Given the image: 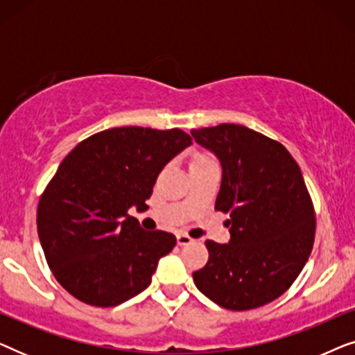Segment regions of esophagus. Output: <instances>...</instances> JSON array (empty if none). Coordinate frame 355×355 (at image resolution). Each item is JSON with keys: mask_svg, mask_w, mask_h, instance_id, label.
<instances>
[{"mask_svg": "<svg viewBox=\"0 0 355 355\" xmlns=\"http://www.w3.org/2000/svg\"><path fill=\"white\" fill-rule=\"evenodd\" d=\"M193 239H191V237H189L187 234H182V232H179L178 234V244L179 245H187V244H191Z\"/></svg>", "mask_w": 355, "mask_h": 355, "instance_id": "34e87169", "label": "esophagus"}]
</instances>
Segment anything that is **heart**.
Returning a JSON list of instances; mask_svg holds the SVG:
<instances>
[{
	"label": "heart",
	"mask_w": 355,
	"mask_h": 355,
	"mask_svg": "<svg viewBox=\"0 0 355 355\" xmlns=\"http://www.w3.org/2000/svg\"><path fill=\"white\" fill-rule=\"evenodd\" d=\"M207 159H210V158L202 157V155H198V157H196V159H193V162H207Z\"/></svg>",
	"instance_id": "b5f03b06"
}]
</instances>
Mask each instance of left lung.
<instances>
[{
    "label": "left lung",
    "instance_id": "1",
    "mask_svg": "<svg viewBox=\"0 0 355 355\" xmlns=\"http://www.w3.org/2000/svg\"><path fill=\"white\" fill-rule=\"evenodd\" d=\"M191 134L220 159L215 210L231 216L230 242H205L210 259L193 283L227 310L261 307L286 293L312 252L315 213L302 173L283 145L245 125Z\"/></svg>",
    "mask_w": 355,
    "mask_h": 355
}]
</instances>
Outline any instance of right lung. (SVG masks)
Segmentation results:
<instances>
[{
  "mask_svg": "<svg viewBox=\"0 0 355 355\" xmlns=\"http://www.w3.org/2000/svg\"><path fill=\"white\" fill-rule=\"evenodd\" d=\"M191 144L181 129L129 125L82 140L62 159L38 203L37 230L67 293L114 307L148 288L176 237L145 231L128 210L147 207L159 171Z\"/></svg>",
  "mask_w": 355,
  "mask_h": 355,
  "instance_id": "right-lung-1",
  "label": "right lung"
}]
</instances>
